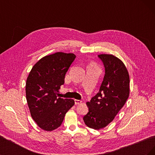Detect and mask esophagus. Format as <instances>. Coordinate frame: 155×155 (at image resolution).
Returning <instances> with one entry per match:
<instances>
[{
    "label": "esophagus",
    "instance_id": "esophagus-1",
    "mask_svg": "<svg viewBox=\"0 0 155 155\" xmlns=\"http://www.w3.org/2000/svg\"><path fill=\"white\" fill-rule=\"evenodd\" d=\"M74 101H75V104H76V105L80 104L82 102L81 100H74Z\"/></svg>",
    "mask_w": 155,
    "mask_h": 155
}]
</instances>
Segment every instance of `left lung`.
<instances>
[{
  "label": "left lung",
  "mask_w": 155,
  "mask_h": 155,
  "mask_svg": "<svg viewBox=\"0 0 155 155\" xmlns=\"http://www.w3.org/2000/svg\"><path fill=\"white\" fill-rule=\"evenodd\" d=\"M105 68L99 92L87 103L88 113L83 121L88 127L100 129L114 120L129 95V76L120 59L109 54L97 55Z\"/></svg>",
  "instance_id": "8db88e82"
}]
</instances>
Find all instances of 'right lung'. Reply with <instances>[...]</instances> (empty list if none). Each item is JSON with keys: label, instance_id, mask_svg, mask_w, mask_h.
Segmentation results:
<instances>
[{"label": "right lung", "instance_id": "right-lung-1", "mask_svg": "<svg viewBox=\"0 0 155 155\" xmlns=\"http://www.w3.org/2000/svg\"><path fill=\"white\" fill-rule=\"evenodd\" d=\"M76 58L74 54L57 52L41 59L31 70L26 83V100L33 120L42 129L58 128L74 105L72 99L57 94Z\"/></svg>", "mask_w": 155, "mask_h": 155}]
</instances>
